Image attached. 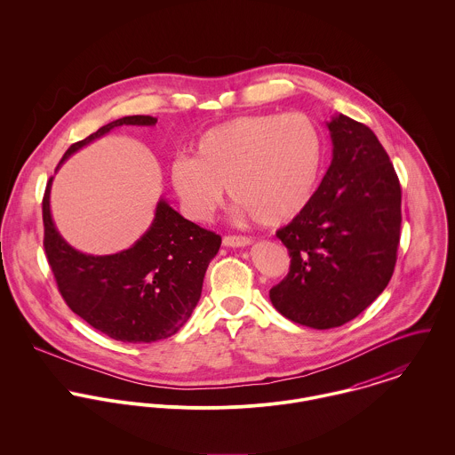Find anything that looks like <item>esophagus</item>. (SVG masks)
Here are the masks:
<instances>
[{
    "label": "esophagus",
    "instance_id": "34e87169",
    "mask_svg": "<svg viewBox=\"0 0 455 455\" xmlns=\"http://www.w3.org/2000/svg\"><path fill=\"white\" fill-rule=\"evenodd\" d=\"M222 243L231 249H240V247H249L252 243V240L247 236H224Z\"/></svg>",
    "mask_w": 455,
    "mask_h": 455
}]
</instances>
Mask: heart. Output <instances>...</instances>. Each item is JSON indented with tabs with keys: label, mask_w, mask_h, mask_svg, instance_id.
<instances>
[{
	"label": "heart",
	"mask_w": 455,
	"mask_h": 455,
	"mask_svg": "<svg viewBox=\"0 0 455 455\" xmlns=\"http://www.w3.org/2000/svg\"><path fill=\"white\" fill-rule=\"evenodd\" d=\"M323 138L305 114L243 116L201 132L191 156L168 168L170 186L184 213L208 220L224 188L259 226L276 228L296 219L315 193Z\"/></svg>",
	"instance_id": "1"
}]
</instances>
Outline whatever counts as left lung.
<instances>
[{"instance_id": "left-lung-1", "label": "left lung", "mask_w": 455, "mask_h": 455, "mask_svg": "<svg viewBox=\"0 0 455 455\" xmlns=\"http://www.w3.org/2000/svg\"><path fill=\"white\" fill-rule=\"evenodd\" d=\"M325 126L331 164L308 206L276 231L291 269L269 291L285 319L314 329L355 319L382 294L401 229L399 180L375 132L343 114Z\"/></svg>"}]
</instances>
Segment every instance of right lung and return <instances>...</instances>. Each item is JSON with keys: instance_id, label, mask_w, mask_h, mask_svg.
I'll use <instances>...</instances> for the list:
<instances>
[{"instance_id": "1", "label": "right lung", "mask_w": 455, "mask_h": 455, "mask_svg": "<svg viewBox=\"0 0 455 455\" xmlns=\"http://www.w3.org/2000/svg\"><path fill=\"white\" fill-rule=\"evenodd\" d=\"M150 116H128L73 143L75 152L121 126H156ZM58 166V168H60ZM49 180L44 196V247L66 305L100 332L124 343L170 338L186 324L201 298L220 236L184 219L161 196L148 229L130 249L108 256L84 254L58 231L51 212Z\"/></svg>"}]
</instances>
